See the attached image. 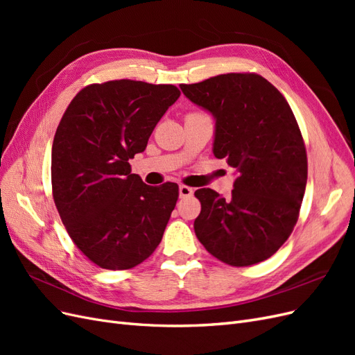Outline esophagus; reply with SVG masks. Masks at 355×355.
Here are the masks:
<instances>
[{
  "label": "esophagus",
  "instance_id": "obj_1",
  "mask_svg": "<svg viewBox=\"0 0 355 355\" xmlns=\"http://www.w3.org/2000/svg\"><path fill=\"white\" fill-rule=\"evenodd\" d=\"M192 194H194V189H192V188L185 187V185H180V187H179V196H180V198L191 197Z\"/></svg>",
  "mask_w": 355,
  "mask_h": 355
}]
</instances>
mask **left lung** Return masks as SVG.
Masks as SVG:
<instances>
[{
	"mask_svg": "<svg viewBox=\"0 0 355 355\" xmlns=\"http://www.w3.org/2000/svg\"><path fill=\"white\" fill-rule=\"evenodd\" d=\"M180 90L213 115V154L237 171L230 198L196 191L197 239L225 263H259L292 234L305 194L306 151L296 118L284 96L256 73H223Z\"/></svg>",
	"mask_w": 355,
	"mask_h": 355,
	"instance_id": "obj_1",
	"label": "left lung"
}]
</instances>
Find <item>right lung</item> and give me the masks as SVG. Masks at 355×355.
<instances>
[{
	"label": "right lung",
	"mask_w": 355,
	"mask_h": 355,
	"mask_svg": "<svg viewBox=\"0 0 355 355\" xmlns=\"http://www.w3.org/2000/svg\"><path fill=\"white\" fill-rule=\"evenodd\" d=\"M179 96L171 84H92L75 96L58 125L53 198L75 245L105 270L142 263L163 239L179 188L144 184L128 159L145 151Z\"/></svg>",
	"instance_id": "add662e5"
}]
</instances>
